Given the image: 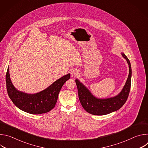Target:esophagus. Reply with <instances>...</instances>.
Segmentation results:
<instances>
[{
    "label": "esophagus",
    "mask_w": 148,
    "mask_h": 148,
    "mask_svg": "<svg viewBox=\"0 0 148 148\" xmlns=\"http://www.w3.org/2000/svg\"><path fill=\"white\" fill-rule=\"evenodd\" d=\"M71 74L72 75V77H76L79 74V72L77 69H74L73 70H72V71L71 72Z\"/></svg>",
    "instance_id": "esophagus-1"
}]
</instances>
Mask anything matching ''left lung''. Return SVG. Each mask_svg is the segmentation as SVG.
<instances>
[{
    "label": "left lung",
    "mask_w": 148,
    "mask_h": 148,
    "mask_svg": "<svg viewBox=\"0 0 148 148\" xmlns=\"http://www.w3.org/2000/svg\"><path fill=\"white\" fill-rule=\"evenodd\" d=\"M121 54L128 62L130 71L123 89L117 95L106 99L97 98L78 79H75L79 101L84 109L87 112L95 115H107L120 109L127 100L131 85L132 70L128 57L123 53Z\"/></svg>",
    "instance_id": "left-lung-1"
}]
</instances>
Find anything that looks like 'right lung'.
<instances>
[{
  "label": "right lung",
  "mask_w": 148,
  "mask_h": 148,
  "mask_svg": "<svg viewBox=\"0 0 148 148\" xmlns=\"http://www.w3.org/2000/svg\"><path fill=\"white\" fill-rule=\"evenodd\" d=\"M70 78V74H68L43 91L36 94H27L18 91L14 87L8 67L6 75V88L9 98L18 108L32 114H41L50 111L55 107L61 87Z\"/></svg>",
  "instance_id": "right-lung-1"
}]
</instances>
